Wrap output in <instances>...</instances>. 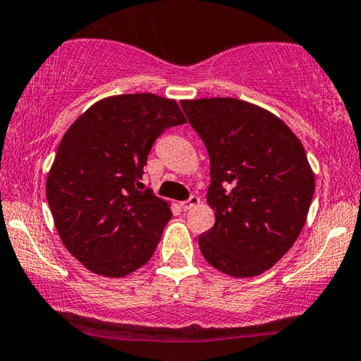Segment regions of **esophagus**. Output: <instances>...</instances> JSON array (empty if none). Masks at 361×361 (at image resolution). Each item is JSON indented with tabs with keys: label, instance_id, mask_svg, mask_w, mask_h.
<instances>
[{
	"label": "esophagus",
	"instance_id": "1",
	"mask_svg": "<svg viewBox=\"0 0 361 361\" xmlns=\"http://www.w3.org/2000/svg\"><path fill=\"white\" fill-rule=\"evenodd\" d=\"M198 203H200V198H198V196H195V195H193V196H190V198L186 200V202H181V203H180V207L183 208L185 212H188V209L195 208L196 204H198Z\"/></svg>",
	"mask_w": 361,
	"mask_h": 361
}]
</instances>
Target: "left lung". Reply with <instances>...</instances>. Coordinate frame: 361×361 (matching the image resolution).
Masks as SVG:
<instances>
[{"label":"left lung","mask_w":361,"mask_h":361,"mask_svg":"<svg viewBox=\"0 0 361 361\" xmlns=\"http://www.w3.org/2000/svg\"><path fill=\"white\" fill-rule=\"evenodd\" d=\"M181 108L209 154L214 225L200 250L226 275H262L307 221L314 175L302 141L273 113L236 98L183 99Z\"/></svg>","instance_id":"left-lung-1"}]
</instances>
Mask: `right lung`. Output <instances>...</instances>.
<instances>
[{
    "instance_id": "obj_1",
    "label": "right lung",
    "mask_w": 361,
    "mask_h": 361,
    "mask_svg": "<svg viewBox=\"0 0 361 361\" xmlns=\"http://www.w3.org/2000/svg\"><path fill=\"white\" fill-rule=\"evenodd\" d=\"M183 123L175 99L135 93L99 99L68 128L47 198L63 245L90 271L121 278L152 258L171 209L140 180L154 140Z\"/></svg>"
}]
</instances>
